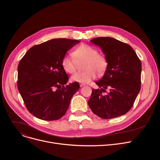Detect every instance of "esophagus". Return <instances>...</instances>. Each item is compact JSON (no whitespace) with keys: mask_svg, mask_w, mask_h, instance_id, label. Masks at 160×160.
Here are the masks:
<instances>
[{"mask_svg":"<svg viewBox=\"0 0 160 160\" xmlns=\"http://www.w3.org/2000/svg\"><path fill=\"white\" fill-rule=\"evenodd\" d=\"M86 85L84 84V83H80V87H83V86H85Z\"/></svg>","mask_w":160,"mask_h":160,"instance_id":"obj_1","label":"esophagus"}]
</instances>
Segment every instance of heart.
Listing matches in <instances>:
<instances>
[{
    "mask_svg": "<svg viewBox=\"0 0 160 160\" xmlns=\"http://www.w3.org/2000/svg\"><path fill=\"white\" fill-rule=\"evenodd\" d=\"M82 61H85L83 64V69L85 71L72 75L71 79L74 82L89 83L96 78V72L99 75L102 74L108 66L106 58L98 54L95 48L86 44L78 46L73 50L72 55L63 56L61 64L66 72L72 74L77 69L78 62Z\"/></svg>",
    "mask_w": 160,
    "mask_h": 160,
    "instance_id": "heart-1",
    "label": "heart"
}]
</instances>
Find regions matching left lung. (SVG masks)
<instances>
[{"label":"left lung","instance_id":"1","mask_svg":"<svg viewBox=\"0 0 160 160\" xmlns=\"http://www.w3.org/2000/svg\"><path fill=\"white\" fill-rule=\"evenodd\" d=\"M101 48L108 66L102 79L96 82L101 89H93L88 104L95 115L108 119L127 113L141 89V63L132 47L112 38L90 41ZM109 88L110 92H102Z\"/></svg>","mask_w":160,"mask_h":160}]
</instances>
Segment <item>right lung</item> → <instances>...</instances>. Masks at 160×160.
<instances>
[{
  "label": "right lung",
  "instance_id": "obj_1",
  "mask_svg": "<svg viewBox=\"0 0 160 160\" xmlns=\"http://www.w3.org/2000/svg\"><path fill=\"white\" fill-rule=\"evenodd\" d=\"M80 41L54 39L30 48L18 65V87L28 112L45 121L60 119L66 113L78 82L69 77L61 64L66 52Z\"/></svg>",
  "mask_w": 160,
  "mask_h": 160
}]
</instances>
